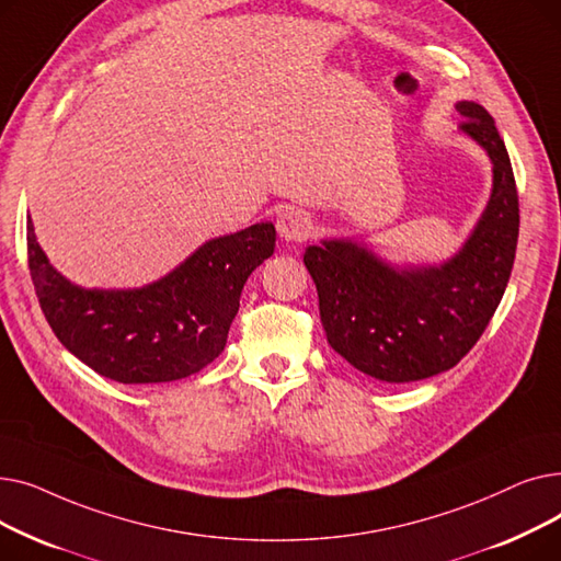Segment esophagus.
<instances>
[{
  "label": "esophagus",
  "mask_w": 561,
  "mask_h": 561,
  "mask_svg": "<svg viewBox=\"0 0 561 561\" xmlns=\"http://www.w3.org/2000/svg\"><path fill=\"white\" fill-rule=\"evenodd\" d=\"M277 233L286 243H300L309 239L311 218L300 209H286L277 216Z\"/></svg>",
  "instance_id": "esophagus-1"
}]
</instances>
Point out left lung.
<instances>
[{
	"label": "left lung",
	"instance_id": "obj_1",
	"mask_svg": "<svg viewBox=\"0 0 561 561\" xmlns=\"http://www.w3.org/2000/svg\"><path fill=\"white\" fill-rule=\"evenodd\" d=\"M459 131L491 161L493 184L480 220L440 263L400 265L355 239L305 250L320 322L334 352L364 375L407 385L446 373L486 330L512 275L518 195L507 147L478 102H457Z\"/></svg>",
	"mask_w": 561,
	"mask_h": 561
}]
</instances>
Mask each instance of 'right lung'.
<instances>
[{"label":"right lung","instance_id":"obj_1","mask_svg":"<svg viewBox=\"0 0 561 561\" xmlns=\"http://www.w3.org/2000/svg\"><path fill=\"white\" fill-rule=\"evenodd\" d=\"M275 236L273 222H256L202 243L157 282L85 288L54 268L26 218L28 271L49 328L77 359L121 385H161L209 366Z\"/></svg>","mask_w":561,"mask_h":561}]
</instances>
